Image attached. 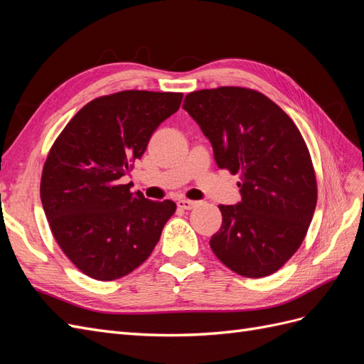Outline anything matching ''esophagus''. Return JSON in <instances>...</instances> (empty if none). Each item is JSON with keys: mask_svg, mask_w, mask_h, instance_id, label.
<instances>
[{"mask_svg": "<svg viewBox=\"0 0 364 364\" xmlns=\"http://www.w3.org/2000/svg\"><path fill=\"white\" fill-rule=\"evenodd\" d=\"M196 206V202L188 200V199H179L178 200V208L181 209H193Z\"/></svg>", "mask_w": 364, "mask_h": 364, "instance_id": "esophagus-1", "label": "esophagus"}]
</instances>
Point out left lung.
<instances>
[{"label": "left lung", "mask_w": 364, "mask_h": 364, "mask_svg": "<svg viewBox=\"0 0 364 364\" xmlns=\"http://www.w3.org/2000/svg\"><path fill=\"white\" fill-rule=\"evenodd\" d=\"M182 107L211 142L218 168L241 178V202L218 206L223 222L209 246L241 277H269L299 249L316 209V174L299 129L247 87L194 91Z\"/></svg>", "instance_id": "1"}]
</instances>
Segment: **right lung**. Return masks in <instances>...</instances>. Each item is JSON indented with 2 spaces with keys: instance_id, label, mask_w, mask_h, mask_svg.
Wrapping results in <instances>:
<instances>
[{
  "instance_id": "1",
  "label": "right lung",
  "mask_w": 364,
  "mask_h": 364,
  "mask_svg": "<svg viewBox=\"0 0 364 364\" xmlns=\"http://www.w3.org/2000/svg\"><path fill=\"white\" fill-rule=\"evenodd\" d=\"M182 97L151 91L98 97L54 141L42 170V206L58 245L90 278L114 281L139 267L174 214V202L130 193L121 178Z\"/></svg>"
}]
</instances>
